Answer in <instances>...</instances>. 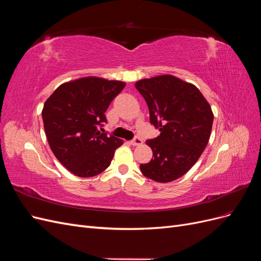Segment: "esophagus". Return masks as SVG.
<instances>
[{
    "label": "esophagus",
    "instance_id": "1",
    "mask_svg": "<svg viewBox=\"0 0 261 261\" xmlns=\"http://www.w3.org/2000/svg\"><path fill=\"white\" fill-rule=\"evenodd\" d=\"M130 144H132L133 146H140L141 144H143V139H141V138L138 137V136H136L135 138L130 140Z\"/></svg>",
    "mask_w": 261,
    "mask_h": 261
}]
</instances>
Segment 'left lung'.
I'll return each mask as SVG.
<instances>
[{"mask_svg":"<svg viewBox=\"0 0 261 261\" xmlns=\"http://www.w3.org/2000/svg\"><path fill=\"white\" fill-rule=\"evenodd\" d=\"M149 108L150 123L160 135L148 139L153 156L140 164L143 174L168 183L183 176L206 148L213 123L207 100L192 84L171 75L141 80L135 84Z\"/></svg>","mask_w":261,"mask_h":261,"instance_id":"left-lung-1","label":"left lung"}]
</instances>
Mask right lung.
Listing matches in <instances>:
<instances>
[{"label": "right lung", "instance_id": "right-lung-1", "mask_svg": "<svg viewBox=\"0 0 261 261\" xmlns=\"http://www.w3.org/2000/svg\"><path fill=\"white\" fill-rule=\"evenodd\" d=\"M125 84L86 77L61 85L42 110L50 148L64 167L80 177L100 174L123 143L108 135L106 111Z\"/></svg>", "mask_w": 261, "mask_h": 261}]
</instances>
